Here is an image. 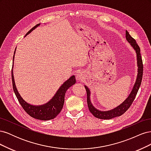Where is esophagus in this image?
Instances as JSON below:
<instances>
[{
  "instance_id": "34e87169",
  "label": "esophagus",
  "mask_w": 151,
  "mask_h": 151,
  "mask_svg": "<svg viewBox=\"0 0 151 151\" xmlns=\"http://www.w3.org/2000/svg\"><path fill=\"white\" fill-rule=\"evenodd\" d=\"M76 79L78 81H81L83 79V74H82V72H79L78 74H77Z\"/></svg>"
}]
</instances>
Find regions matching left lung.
Instances as JSON below:
<instances>
[{"label": "left lung", "instance_id": "obj_1", "mask_svg": "<svg viewBox=\"0 0 151 151\" xmlns=\"http://www.w3.org/2000/svg\"><path fill=\"white\" fill-rule=\"evenodd\" d=\"M126 39L131 45V46L134 48L135 50V52L137 54V66H138V74L137 76L136 81L135 84L133 87L130 94H129L128 98L123 101L120 105L118 106L116 108H114L111 110L109 111H99L98 109L94 107L93 104L91 103L90 100V90L86 86H84L86 92H87V103H88V108L89 109V111L93 114V116L96 118H99V119L103 120H109L113 118H115L116 116H119L123 115V113L126 112L128 109L130 108L132 105V103L134 101L135 96L139 89L140 88V86L142 79V75H143V63L142 60V57L140 55V49L137 43H136V41L134 39L132 36L130 35L129 33L126 30Z\"/></svg>", "mask_w": 151, "mask_h": 151}]
</instances>
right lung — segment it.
I'll list each match as a JSON object with an SVG mask.
<instances>
[{
  "label": "right lung",
  "instance_id": "1",
  "mask_svg": "<svg viewBox=\"0 0 151 151\" xmlns=\"http://www.w3.org/2000/svg\"><path fill=\"white\" fill-rule=\"evenodd\" d=\"M40 24H36L34 26L33 28L31 29L28 33H26L25 36L29 34L31 32L35 29L36 28L40 25ZM16 52V50L14 53ZM14 58V55L13 57V61ZM12 87L13 90L14 91V93L16 96V97L19 101L21 106L24 109V111L28 114L29 116L34 118L41 120H50L53 119L55 118L59 113H60L62 109L63 108V104H64L65 100V94L67 90L72 86L73 84H74L76 83V77L74 76H71L69 79L67 80L64 83H63L58 90L57 91L56 94H55L54 96L46 104L43 105H40V106H35V105H31L22 98L19 92L17 91L16 86L14 82V78L13 76V70L12 69Z\"/></svg>",
  "mask_w": 151,
  "mask_h": 151
}]
</instances>
